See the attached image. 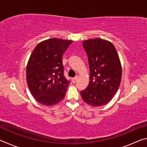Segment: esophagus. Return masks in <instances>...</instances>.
Instances as JSON below:
<instances>
[{
  "instance_id": "1",
  "label": "esophagus",
  "mask_w": 147,
  "mask_h": 147,
  "mask_svg": "<svg viewBox=\"0 0 147 147\" xmlns=\"http://www.w3.org/2000/svg\"><path fill=\"white\" fill-rule=\"evenodd\" d=\"M78 76L74 77V78H73V79H72V82H73V83H75V82H76L77 80H78Z\"/></svg>"
}]
</instances>
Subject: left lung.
<instances>
[{"instance_id":"1","label":"left lung","mask_w":147,"mask_h":147,"mask_svg":"<svg viewBox=\"0 0 147 147\" xmlns=\"http://www.w3.org/2000/svg\"><path fill=\"white\" fill-rule=\"evenodd\" d=\"M82 45L88 55L89 83L80 91L83 100L92 106L106 105L117 93L122 77L120 59L113 45L95 38L85 40Z\"/></svg>"}]
</instances>
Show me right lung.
<instances>
[{
	"label": "right lung",
	"mask_w": 147,
	"mask_h": 147,
	"mask_svg": "<svg viewBox=\"0 0 147 147\" xmlns=\"http://www.w3.org/2000/svg\"><path fill=\"white\" fill-rule=\"evenodd\" d=\"M71 40L51 38L35 47L26 66V81L31 94L43 105L63 100L70 82L63 75L62 56Z\"/></svg>",
	"instance_id": "right-lung-1"
}]
</instances>
